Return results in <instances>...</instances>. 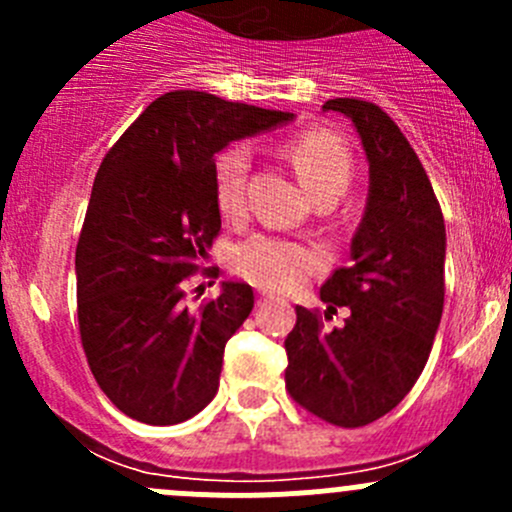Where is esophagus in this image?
<instances>
[{"label": "esophagus", "instance_id": "1", "mask_svg": "<svg viewBox=\"0 0 512 512\" xmlns=\"http://www.w3.org/2000/svg\"><path fill=\"white\" fill-rule=\"evenodd\" d=\"M270 294H267V292H260V294H257V307H265V304L267 302H270Z\"/></svg>", "mask_w": 512, "mask_h": 512}]
</instances>
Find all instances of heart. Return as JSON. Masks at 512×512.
Returning <instances> with one entry per match:
<instances>
[{
    "mask_svg": "<svg viewBox=\"0 0 512 512\" xmlns=\"http://www.w3.org/2000/svg\"><path fill=\"white\" fill-rule=\"evenodd\" d=\"M299 180L314 200H337L352 180L354 160L342 138L322 128H307L282 141L280 146ZM250 151L227 146L213 163V193L223 218H237L245 210V180ZM322 257L302 242L272 235H252L232 252V270L247 282L265 289H294L319 267Z\"/></svg>",
    "mask_w": 512,
    "mask_h": 512,
    "instance_id": "obj_1",
    "label": "heart"
}]
</instances>
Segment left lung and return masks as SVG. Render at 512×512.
<instances>
[{
	"mask_svg": "<svg viewBox=\"0 0 512 512\" xmlns=\"http://www.w3.org/2000/svg\"><path fill=\"white\" fill-rule=\"evenodd\" d=\"M352 118L369 158V203L352 262L322 285L327 312L297 307L287 334L285 384L302 409L359 428L401 404L426 366L446 292V225L421 160L376 103L332 98ZM339 306L345 327L323 324Z\"/></svg>",
	"mask_w": 512,
	"mask_h": 512,
	"instance_id": "1",
	"label": "left lung"
}]
</instances>
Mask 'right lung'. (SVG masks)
<instances>
[{
  "mask_svg": "<svg viewBox=\"0 0 512 512\" xmlns=\"http://www.w3.org/2000/svg\"><path fill=\"white\" fill-rule=\"evenodd\" d=\"M292 118L205 91L163 94L98 168L76 245V314L86 361L111 404L170 426L213 401L225 344L252 312V287L185 304V282L220 232L215 153ZM200 275L218 277V267Z\"/></svg>",
  "mask_w": 512,
  "mask_h": 512,
  "instance_id": "obj_1",
  "label": "right lung"
}]
</instances>
